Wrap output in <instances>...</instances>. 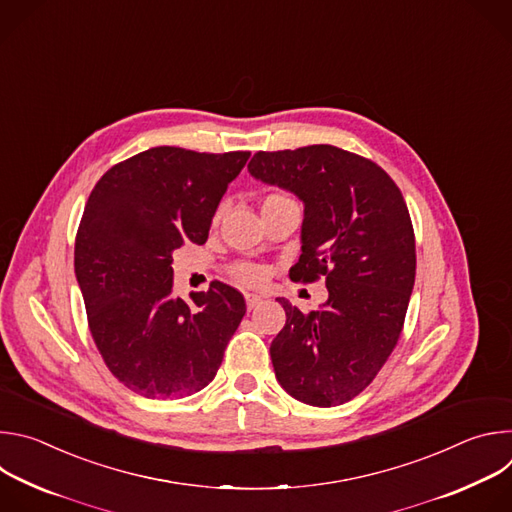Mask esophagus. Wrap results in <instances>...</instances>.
<instances>
[{"label":"esophagus","instance_id":"1","mask_svg":"<svg viewBox=\"0 0 512 512\" xmlns=\"http://www.w3.org/2000/svg\"><path fill=\"white\" fill-rule=\"evenodd\" d=\"M245 302H247V308H249V310H255V308L263 302V298L257 296V294H245Z\"/></svg>","mask_w":512,"mask_h":512}]
</instances>
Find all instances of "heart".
I'll return each instance as SVG.
<instances>
[{
    "label": "heart",
    "mask_w": 512,
    "mask_h": 512,
    "mask_svg": "<svg viewBox=\"0 0 512 512\" xmlns=\"http://www.w3.org/2000/svg\"><path fill=\"white\" fill-rule=\"evenodd\" d=\"M291 204H296V202H294V198H291L289 194H285V192H281V190H271V192L265 194L261 210L279 208V206H291ZM223 214H225V204H221V206L216 208L214 218H212L214 225L221 223ZM233 275H235V279H239V281L245 283V285H259V283L265 279L267 273H265V269H263L261 265H257V263H239V265L233 267Z\"/></svg>",
    "instance_id": "heart-1"
}]
</instances>
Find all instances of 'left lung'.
<instances>
[{"label":"left lung","mask_w":512,"mask_h":512,"mask_svg":"<svg viewBox=\"0 0 512 512\" xmlns=\"http://www.w3.org/2000/svg\"><path fill=\"white\" fill-rule=\"evenodd\" d=\"M257 180L304 202L294 281L326 277L328 300L302 314L287 300L271 342L279 385L302 403L334 407L367 389L403 330L415 283V235L407 204L375 162L334 145L257 152Z\"/></svg>","instance_id":"8db88e82"}]
</instances>
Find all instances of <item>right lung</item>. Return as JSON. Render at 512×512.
Wrapping results in <instances>:
<instances>
[{"label":"right lung","instance_id":"obj_1","mask_svg":"<svg viewBox=\"0 0 512 512\" xmlns=\"http://www.w3.org/2000/svg\"><path fill=\"white\" fill-rule=\"evenodd\" d=\"M249 152L145 150L95 184L75 241V273L107 369L133 393L178 399L204 389L247 308L212 281L184 302L172 294V251L202 245L218 202Z\"/></svg>","mask_w":512,"mask_h":512}]
</instances>
